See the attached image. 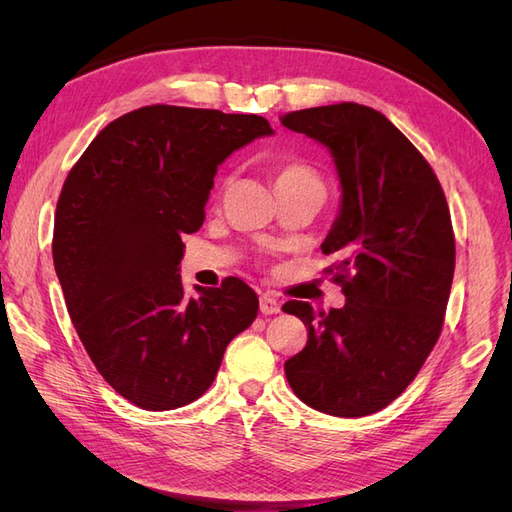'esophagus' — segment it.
<instances>
[{
	"instance_id": "34e87169",
	"label": "esophagus",
	"mask_w": 512,
	"mask_h": 512,
	"mask_svg": "<svg viewBox=\"0 0 512 512\" xmlns=\"http://www.w3.org/2000/svg\"><path fill=\"white\" fill-rule=\"evenodd\" d=\"M282 309V303L277 301L275 297H271V294H262L260 297V312L265 316H271V314H280Z\"/></svg>"
}]
</instances>
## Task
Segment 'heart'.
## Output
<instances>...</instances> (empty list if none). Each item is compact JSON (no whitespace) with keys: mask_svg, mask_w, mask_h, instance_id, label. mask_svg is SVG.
Here are the masks:
<instances>
[{"mask_svg":"<svg viewBox=\"0 0 512 512\" xmlns=\"http://www.w3.org/2000/svg\"><path fill=\"white\" fill-rule=\"evenodd\" d=\"M273 185L277 194L288 192H320L324 194V181L318 168L303 160H282L273 166Z\"/></svg>","mask_w":512,"mask_h":512,"instance_id":"b5f03b06","label":"heart"}]
</instances>
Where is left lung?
Listing matches in <instances>:
<instances>
[{
  "mask_svg": "<svg viewBox=\"0 0 512 512\" xmlns=\"http://www.w3.org/2000/svg\"><path fill=\"white\" fill-rule=\"evenodd\" d=\"M282 126L333 156L342 203L322 252L339 258L333 280L346 297L331 312L282 307L307 327L286 378L309 408L374 414L406 391L440 337L455 273L451 211L427 160L374 108H305Z\"/></svg>",
  "mask_w": 512,
  "mask_h": 512,
  "instance_id": "obj_1",
  "label": "left lung"
}]
</instances>
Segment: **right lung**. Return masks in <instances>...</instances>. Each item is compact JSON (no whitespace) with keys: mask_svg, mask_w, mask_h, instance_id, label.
<instances>
[{"mask_svg":"<svg viewBox=\"0 0 512 512\" xmlns=\"http://www.w3.org/2000/svg\"><path fill=\"white\" fill-rule=\"evenodd\" d=\"M271 134L258 115L153 104L108 123L68 173L55 273L89 359L130 404H192L254 322L258 297L239 277L185 297L181 235L203 226L220 164Z\"/></svg>","mask_w":512,"mask_h":512,"instance_id":"add662e5","label":"right lung"}]
</instances>
